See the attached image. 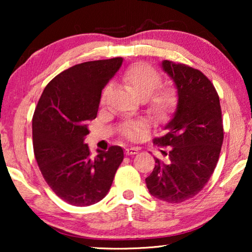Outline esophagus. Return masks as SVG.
<instances>
[{"label":"esophagus","mask_w":252,"mask_h":252,"mask_svg":"<svg viewBox=\"0 0 252 252\" xmlns=\"http://www.w3.org/2000/svg\"><path fill=\"white\" fill-rule=\"evenodd\" d=\"M137 153H139V150L136 148H126L125 149V154L127 156H132V155H136Z\"/></svg>","instance_id":"esophagus-1"}]
</instances>
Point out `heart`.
I'll use <instances>...</instances> for the list:
<instances>
[{
    "label": "heart",
    "mask_w": 252,
    "mask_h": 252,
    "mask_svg": "<svg viewBox=\"0 0 252 252\" xmlns=\"http://www.w3.org/2000/svg\"><path fill=\"white\" fill-rule=\"evenodd\" d=\"M123 82L134 95L141 99L147 97L149 112L158 120L166 119L175 111L178 104L177 93L168 86H159L161 77L157 70L147 64H134L123 74ZM109 88L103 89L101 102L104 103L108 96ZM144 130L146 124L140 120L127 122L122 127V134L128 140L140 139Z\"/></svg>",
    "instance_id": "1"
}]
</instances>
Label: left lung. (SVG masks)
I'll return each mask as SVG.
<instances>
[{
  "label": "left lung",
  "mask_w": 252,
  "mask_h": 252,
  "mask_svg": "<svg viewBox=\"0 0 252 252\" xmlns=\"http://www.w3.org/2000/svg\"><path fill=\"white\" fill-rule=\"evenodd\" d=\"M163 70L178 89V108L165 126L166 134L154 139L166 161L155 158L154 171L146 179L149 192L167 203L192 198L208 184L218 163L223 141L221 108L210 79L189 65L164 61Z\"/></svg>",
  "instance_id": "1"
}]
</instances>
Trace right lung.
<instances>
[{
	"label": "right lung",
	"mask_w": 252,
	"mask_h": 252,
	"mask_svg": "<svg viewBox=\"0 0 252 252\" xmlns=\"http://www.w3.org/2000/svg\"><path fill=\"white\" fill-rule=\"evenodd\" d=\"M122 57L77 64L46 86L33 115V150L48 186L68 204L88 206L105 197L124 151L112 146L95 158L84 143L97 116L101 93Z\"/></svg>",
	"instance_id": "add662e5"
}]
</instances>
